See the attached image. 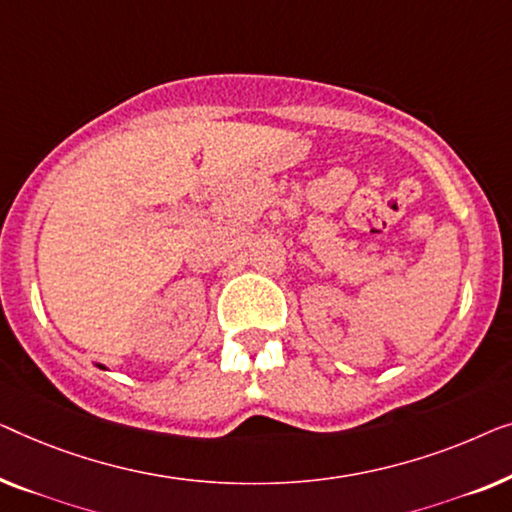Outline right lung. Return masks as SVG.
Here are the masks:
<instances>
[{
	"instance_id": "add662e5",
	"label": "right lung",
	"mask_w": 512,
	"mask_h": 512,
	"mask_svg": "<svg viewBox=\"0 0 512 512\" xmlns=\"http://www.w3.org/2000/svg\"><path fill=\"white\" fill-rule=\"evenodd\" d=\"M99 366V369H106V366H102V364H97Z\"/></svg>"
}]
</instances>
